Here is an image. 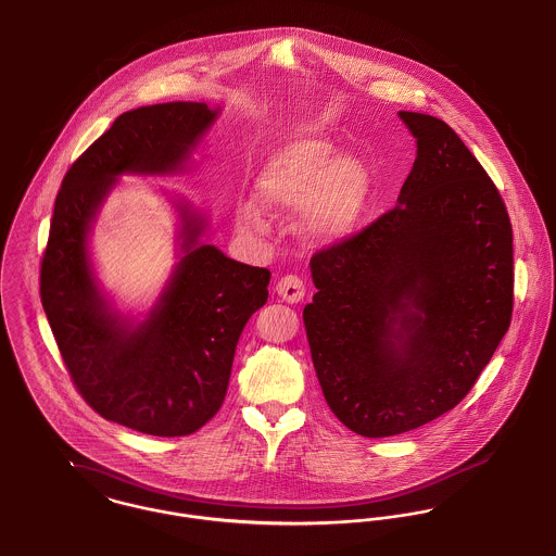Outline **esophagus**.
Listing matches in <instances>:
<instances>
[{"label":"esophagus","mask_w":556,"mask_h":556,"mask_svg":"<svg viewBox=\"0 0 556 556\" xmlns=\"http://www.w3.org/2000/svg\"><path fill=\"white\" fill-rule=\"evenodd\" d=\"M276 293L282 296L287 303H299L305 295V285L299 276L289 274L276 282Z\"/></svg>","instance_id":"esophagus-1"}]
</instances>
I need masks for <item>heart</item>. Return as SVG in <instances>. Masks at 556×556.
I'll list each match as a JSON object with an SVG mask.
<instances>
[{
  "mask_svg": "<svg viewBox=\"0 0 556 556\" xmlns=\"http://www.w3.org/2000/svg\"><path fill=\"white\" fill-rule=\"evenodd\" d=\"M369 193L367 170L350 155L334 157L325 139H301L271 155L257 175L255 195L263 208H303V229L320 240H337L358 222ZM238 222L261 229L265 215L255 202L238 204Z\"/></svg>",
  "mask_w": 556,
  "mask_h": 556,
  "instance_id": "heart-1",
  "label": "heart"
}]
</instances>
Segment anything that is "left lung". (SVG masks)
<instances>
[{"mask_svg":"<svg viewBox=\"0 0 556 556\" xmlns=\"http://www.w3.org/2000/svg\"><path fill=\"white\" fill-rule=\"evenodd\" d=\"M417 157L399 206L318 251L303 309L334 417L367 439L459 405L510 327L513 225L481 162L443 119L399 112Z\"/></svg>","mask_w":556,"mask_h":556,"instance_id":"8db88e82","label":"left lung"}]
</instances>
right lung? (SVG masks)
I'll return each mask as SVG.
<instances>
[{
	"mask_svg": "<svg viewBox=\"0 0 556 556\" xmlns=\"http://www.w3.org/2000/svg\"><path fill=\"white\" fill-rule=\"evenodd\" d=\"M215 117L186 101L115 117L67 170L41 257V305L77 392L101 417L151 437L193 434L222 408L238 339L271 274L198 244L204 222L181 206L184 260L148 320L130 325L97 287L88 231L117 175L179 170Z\"/></svg>",
	"mask_w": 556,
	"mask_h": 556,
	"instance_id": "1",
	"label": "right lung"
}]
</instances>
